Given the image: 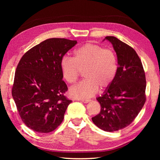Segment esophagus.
Here are the masks:
<instances>
[{
	"label": "esophagus",
	"mask_w": 160,
	"mask_h": 160,
	"mask_svg": "<svg viewBox=\"0 0 160 160\" xmlns=\"http://www.w3.org/2000/svg\"><path fill=\"white\" fill-rule=\"evenodd\" d=\"M91 101V100H86V99H82V100H81V102H82L83 103H88V102H89Z\"/></svg>",
	"instance_id": "1"
}]
</instances>
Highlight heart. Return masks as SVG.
<instances>
[{
  "mask_svg": "<svg viewBox=\"0 0 160 160\" xmlns=\"http://www.w3.org/2000/svg\"><path fill=\"white\" fill-rule=\"evenodd\" d=\"M60 69L64 79L73 84L84 71L86 79L71 87L69 95L78 99H88L100 89L109 87L118 71L115 54L100 45L86 43L75 50L73 58L63 57Z\"/></svg>",
  "mask_w": 160,
  "mask_h": 160,
  "instance_id": "heart-1",
  "label": "heart"
}]
</instances>
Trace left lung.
Instances as JSON below:
<instances>
[{"label": "left lung", "mask_w": 160, "mask_h": 160, "mask_svg": "<svg viewBox=\"0 0 160 160\" xmlns=\"http://www.w3.org/2000/svg\"><path fill=\"white\" fill-rule=\"evenodd\" d=\"M116 53L118 71L115 79L96 99L101 110L92 118L98 128L116 131L127 127L138 116L146 102V77L135 51L114 36H106Z\"/></svg>", "instance_id": "8db88e82"}]
</instances>
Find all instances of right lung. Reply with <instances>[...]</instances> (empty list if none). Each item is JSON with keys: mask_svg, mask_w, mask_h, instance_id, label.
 <instances>
[{"mask_svg": "<svg viewBox=\"0 0 160 160\" xmlns=\"http://www.w3.org/2000/svg\"><path fill=\"white\" fill-rule=\"evenodd\" d=\"M76 40L49 38L24 54L17 66L12 97L27 127L38 132H49L62 123L71 100L64 96L60 62Z\"/></svg>", "mask_w": 160, "mask_h": 160, "instance_id": "1", "label": "right lung"}]
</instances>
